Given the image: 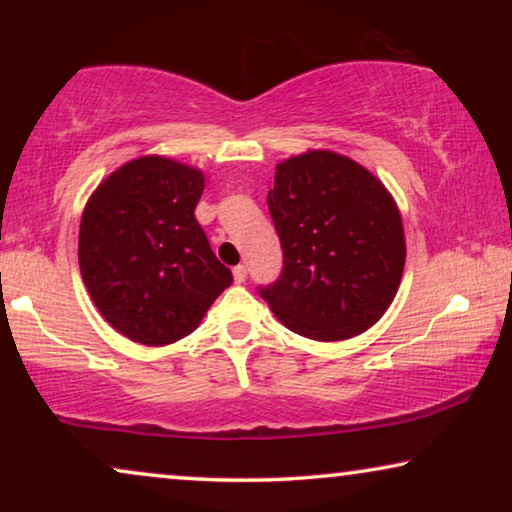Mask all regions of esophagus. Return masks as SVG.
I'll return each instance as SVG.
<instances>
[{"mask_svg": "<svg viewBox=\"0 0 512 512\" xmlns=\"http://www.w3.org/2000/svg\"><path fill=\"white\" fill-rule=\"evenodd\" d=\"M233 277L237 284L247 282V268H244V265H237V268H233Z\"/></svg>", "mask_w": 512, "mask_h": 512, "instance_id": "esophagus-1", "label": "esophagus"}]
</instances>
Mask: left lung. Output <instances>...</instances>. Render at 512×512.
Segmentation results:
<instances>
[{"mask_svg": "<svg viewBox=\"0 0 512 512\" xmlns=\"http://www.w3.org/2000/svg\"><path fill=\"white\" fill-rule=\"evenodd\" d=\"M268 209L284 268L258 291L275 317L319 342L377 324L405 268L401 212L382 181L352 158L310 149L277 165Z\"/></svg>", "mask_w": 512, "mask_h": 512, "instance_id": "8db88e82", "label": "left lung"}]
</instances>
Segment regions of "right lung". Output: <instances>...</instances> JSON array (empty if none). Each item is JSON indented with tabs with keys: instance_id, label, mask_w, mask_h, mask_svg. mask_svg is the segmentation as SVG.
<instances>
[{
	"instance_id": "obj_1",
	"label": "right lung",
	"mask_w": 512,
	"mask_h": 512,
	"mask_svg": "<svg viewBox=\"0 0 512 512\" xmlns=\"http://www.w3.org/2000/svg\"><path fill=\"white\" fill-rule=\"evenodd\" d=\"M202 191L198 167L142 156L111 172L86 202L83 284L107 324L132 342L163 347L186 338L233 284L195 221Z\"/></svg>"
}]
</instances>
